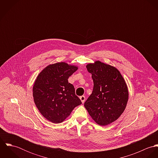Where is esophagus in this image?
Returning a JSON list of instances; mask_svg holds the SVG:
<instances>
[{
    "mask_svg": "<svg viewBox=\"0 0 158 158\" xmlns=\"http://www.w3.org/2000/svg\"><path fill=\"white\" fill-rule=\"evenodd\" d=\"M80 100H81V102L83 103H85V99H86V98H85V96H80Z\"/></svg>",
    "mask_w": 158,
    "mask_h": 158,
    "instance_id": "esophagus-1",
    "label": "esophagus"
}]
</instances>
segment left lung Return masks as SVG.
<instances>
[{"instance_id": "left-lung-1", "label": "left lung", "mask_w": 158, "mask_h": 158, "mask_svg": "<svg viewBox=\"0 0 158 158\" xmlns=\"http://www.w3.org/2000/svg\"><path fill=\"white\" fill-rule=\"evenodd\" d=\"M94 81L93 91L85 103L92 118L99 125L116 120L125 110L128 87L117 69L100 61L86 65Z\"/></svg>"}]
</instances>
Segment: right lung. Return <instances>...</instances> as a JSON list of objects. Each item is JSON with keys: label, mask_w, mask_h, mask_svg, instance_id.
Here are the masks:
<instances>
[{"label": "right lung", "mask_w": 158, "mask_h": 158, "mask_svg": "<svg viewBox=\"0 0 158 158\" xmlns=\"http://www.w3.org/2000/svg\"><path fill=\"white\" fill-rule=\"evenodd\" d=\"M78 67L64 62L50 64L38 75L33 87L35 103L44 117L54 123L63 122L81 104L68 78Z\"/></svg>", "instance_id": "add662e5"}]
</instances>
